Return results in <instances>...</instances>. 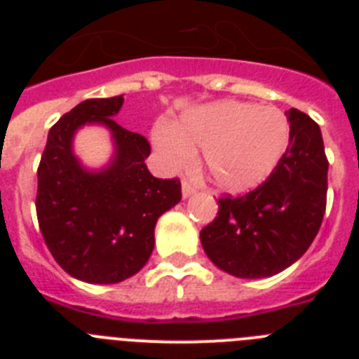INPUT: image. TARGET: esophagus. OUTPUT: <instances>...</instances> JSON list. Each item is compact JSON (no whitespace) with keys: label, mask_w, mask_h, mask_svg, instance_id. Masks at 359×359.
Listing matches in <instances>:
<instances>
[{"label":"esophagus","mask_w":359,"mask_h":359,"mask_svg":"<svg viewBox=\"0 0 359 359\" xmlns=\"http://www.w3.org/2000/svg\"><path fill=\"white\" fill-rule=\"evenodd\" d=\"M183 198H190V196L196 192V187L194 183L189 182V180H183Z\"/></svg>","instance_id":"obj_1"}]
</instances>
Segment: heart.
Here are the masks:
<instances>
[{
    "label": "heart",
    "mask_w": 359,
    "mask_h": 359,
    "mask_svg": "<svg viewBox=\"0 0 359 359\" xmlns=\"http://www.w3.org/2000/svg\"><path fill=\"white\" fill-rule=\"evenodd\" d=\"M290 126L275 107L250 102H217L190 111L176 128L154 133L160 152L172 165L192 160L205 147L212 182L228 192L261 183L286 151Z\"/></svg>",
    "instance_id": "1"
}]
</instances>
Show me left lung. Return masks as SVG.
I'll return each mask as SVG.
<instances>
[{
    "label": "left lung",
    "mask_w": 359,
    "mask_h": 359,
    "mask_svg": "<svg viewBox=\"0 0 359 359\" xmlns=\"http://www.w3.org/2000/svg\"><path fill=\"white\" fill-rule=\"evenodd\" d=\"M290 144L273 172L244 196H224L199 237L219 269L241 278L280 273L297 262L322 224L329 161L318 123L298 109L286 113Z\"/></svg>",
    "instance_id": "left-lung-1"
}]
</instances>
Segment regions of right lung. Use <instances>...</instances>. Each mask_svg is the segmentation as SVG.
<instances>
[{
  "label": "right lung",
  "instance_id": "1",
  "mask_svg": "<svg viewBox=\"0 0 359 359\" xmlns=\"http://www.w3.org/2000/svg\"><path fill=\"white\" fill-rule=\"evenodd\" d=\"M123 97L90 98L50 129L37 169L36 210L57 264L90 284H116L138 273L154 248V226L182 199L177 177L149 172L147 138L113 120ZM86 123L111 131L116 156L102 171L84 170L72 154V135Z\"/></svg>",
  "mask_w": 359,
  "mask_h": 359
}]
</instances>
